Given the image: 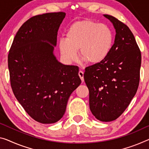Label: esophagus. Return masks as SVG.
<instances>
[{
  "mask_svg": "<svg viewBox=\"0 0 149 149\" xmlns=\"http://www.w3.org/2000/svg\"><path fill=\"white\" fill-rule=\"evenodd\" d=\"M79 76L80 77V78H81L82 82H84V72L81 71V70H80L79 72Z\"/></svg>",
  "mask_w": 149,
  "mask_h": 149,
  "instance_id": "34e87169",
  "label": "esophagus"
}]
</instances>
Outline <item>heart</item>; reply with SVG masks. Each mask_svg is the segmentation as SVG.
I'll return each mask as SVG.
<instances>
[{
	"label": "heart",
	"mask_w": 149,
	"mask_h": 149,
	"mask_svg": "<svg viewBox=\"0 0 149 149\" xmlns=\"http://www.w3.org/2000/svg\"><path fill=\"white\" fill-rule=\"evenodd\" d=\"M112 30L104 24L93 20H82L72 23L68 27L66 38L59 40V49L67 61L77 59V51L82 60L88 64H98L110 53L113 45Z\"/></svg>",
	"instance_id": "b5f03b06"
}]
</instances>
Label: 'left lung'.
<instances>
[{
    "instance_id": "1",
    "label": "left lung",
    "mask_w": 149,
    "mask_h": 149,
    "mask_svg": "<svg viewBox=\"0 0 149 149\" xmlns=\"http://www.w3.org/2000/svg\"><path fill=\"white\" fill-rule=\"evenodd\" d=\"M115 29L114 43L103 61L85 68L84 79L89 91V106L98 120L110 122L123 113L139 87L141 51L127 25L104 15Z\"/></svg>"
}]
</instances>
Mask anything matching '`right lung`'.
<instances>
[{
    "label": "right lung",
    "mask_w": 149,
    "mask_h": 149,
    "mask_svg": "<svg viewBox=\"0 0 149 149\" xmlns=\"http://www.w3.org/2000/svg\"><path fill=\"white\" fill-rule=\"evenodd\" d=\"M65 15L49 13L27 20L16 34L8 55L14 95L29 115L42 124L63 117L68 98L81 83L79 67L63 65L53 54Z\"/></svg>",
    "instance_id": "obj_1"
}]
</instances>
